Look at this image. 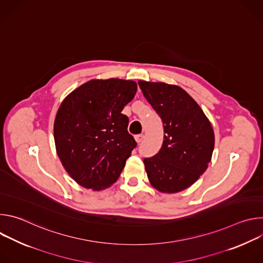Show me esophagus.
I'll return each mask as SVG.
<instances>
[{"label": "esophagus", "mask_w": 263, "mask_h": 263, "mask_svg": "<svg viewBox=\"0 0 263 263\" xmlns=\"http://www.w3.org/2000/svg\"><path fill=\"white\" fill-rule=\"evenodd\" d=\"M142 139H143V134H137V135H135V140H136L137 143H140V142L142 141Z\"/></svg>", "instance_id": "34e87169"}]
</instances>
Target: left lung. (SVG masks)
<instances>
[{"label":"left lung","instance_id":"1","mask_svg":"<svg viewBox=\"0 0 263 263\" xmlns=\"http://www.w3.org/2000/svg\"><path fill=\"white\" fill-rule=\"evenodd\" d=\"M138 85L162 120L164 131L159 152L143 159L148 181L161 193L182 192L208 167L214 147L212 126L181 87L146 81H138Z\"/></svg>","mask_w":263,"mask_h":263}]
</instances>
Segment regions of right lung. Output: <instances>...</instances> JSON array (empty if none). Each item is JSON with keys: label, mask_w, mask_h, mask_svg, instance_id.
Wrapping results in <instances>:
<instances>
[{"label": "right lung", "mask_w": 263, "mask_h": 263, "mask_svg": "<svg viewBox=\"0 0 263 263\" xmlns=\"http://www.w3.org/2000/svg\"><path fill=\"white\" fill-rule=\"evenodd\" d=\"M136 90L130 80H90L61 103L54 123L56 151L68 175L85 189L114 184L136 146L122 114Z\"/></svg>", "instance_id": "1"}]
</instances>
